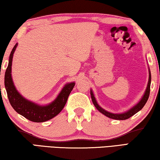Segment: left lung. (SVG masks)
<instances>
[{
	"mask_svg": "<svg viewBox=\"0 0 160 160\" xmlns=\"http://www.w3.org/2000/svg\"><path fill=\"white\" fill-rule=\"evenodd\" d=\"M149 81H148V87L147 89H146V91L143 95L142 98L141 99V100L139 102V103L135 105V107H133L132 109H130L129 111H128L127 112L123 113H112L110 112H108L107 111H105L104 109H103L102 108L100 107L99 106V104L97 103V101L95 98H94V94L92 91H91V98L92 100V102L94 106L98 109L100 112L102 113L103 114L107 116V117L113 118V119H116V120H126V119H128L130 117H131L132 116H133L134 114H135L137 112H138L140 110H141L142 109V107L145 106V104L147 102L148 99L149 98V96H150V83H151V74H150V71H149Z\"/></svg>",
	"mask_w": 160,
	"mask_h": 160,
	"instance_id": "obj_1",
	"label": "left lung"
}]
</instances>
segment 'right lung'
<instances>
[{"label":"right lung","instance_id":"obj_1","mask_svg":"<svg viewBox=\"0 0 160 160\" xmlns=\"http://www.w3.org/2000/svg\"><path fill=\"white\" fill-rule=\"evenodd\" d=\"M17 44L10 53L8 66L5 74V87L7 91L9 102L18 113L33 122H44L58 115L66 104L70 93L75 86V82H70L65 85L60 94L53 102L47 106H39L24 98L16 90L11 77V66L12 56Z\"/></svg>","mask_w":160,"mask_h":160}]
</instances>
